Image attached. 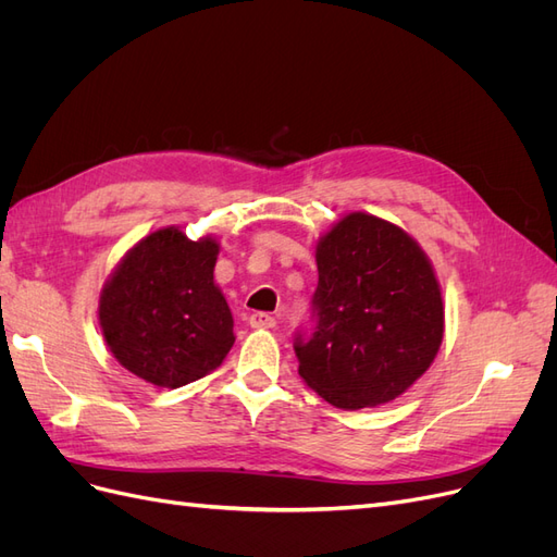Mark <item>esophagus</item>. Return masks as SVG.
Returning <instances> with one entry per match:
<instances>
[{"label":"esophagus","instance_id":"obj_1","mask_svg":"<svg viewBox=\"0 0 557 557\" xmlns=\"http://www.w3.org/2000/svg\"><path fill=\"white\" fill-rule=\"evenodd\" d=\"M248 323H250V327H256V330H272V327H276V318L272 313L256 311V313H250Z\"/></svg>","mask_w":557,"mask_h":557}]
</instances>
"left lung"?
<instances>
[{"label": "left lung", "mask_w": 557, "mask_h": 557, "mask_svg": "<svg viewBox=\"0 0 557 557\" xmlns=\"http://www.w3.org/2000/svg\"><path fill=\"white\" fill-rule=\"evenodd\" d=\"M311 327L295 332L299 376L336 409L401 395L425 374L444 336V305L425 252L367 213L336 223L315 250Z\"/></svg>", "instance_id": "1"}]
</instances>
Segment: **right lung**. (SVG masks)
<instances>
[{
    "instance_id": "obj_1",
    "label": "right lung",
    "mask_w": 557,
    "mask_h": 557,
    "mask_svg": "<svg viewBox=\"0 0 557 557\" xmlns=\"http://www.w3.org/2000/svg\"><path fill=\"white\" fill-rule=\"evenodd\" d=\"M215 239L190 242L166 227L134 246L99 299V325L125 369L160 387H181L221 367L234 320L213 283Z\"/></svg>"
}]
</instances>
